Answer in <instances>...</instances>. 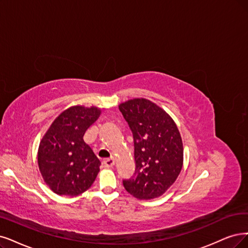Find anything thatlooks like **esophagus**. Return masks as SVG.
<instances>
[{
  "label": "esophagus",
  "mask_w": 248,
  "mask_h": 248,
  "mask_svg": "<svg viewBox=\"0 0 248 248\" xmlns=\"http://www.w3.org/2000/svg\"><path fill=\"white\" fill-rule=\"evenodd\" d=\"M103 164L105 168H112L114 164H115V160L114 158H109V159H105L103 161Z\"/></svg>",
  "instance_id": "1"
}]
</instances>
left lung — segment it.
I'll use <instances>...</instances> for the list:
<instances>
[{"instance_id":"8db88e82","label":"left lung","mask_w":248,"mask_h":248,"mask_svg":"<svg viewBox=\"0 0 248 248\" xmlns=\"http://www.w3.org/2000/svg\"><path fill=\"white\" fill-rule=\"evenodd\" d=\"M133 133L136 170L124 180L134 197L161 196L177 180L183 167V142L172 118L150 100L136 98L118 106Z\"/></svg>"}]
</instances>
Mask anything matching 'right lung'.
<instances>
[{"mask_svg":"<svg viewBox=\"0 0 248 248\" xmlns=\"http://www.w3.org/2000/svg\"><path fill=\"white\" fill-rule=\"evenodd\" d=\"M97 107L72 106L56 117L40 142L38 163L42 177L58 195L78 196L93 184L100 160L85 143L88 127L99 117Z\"/></svg>","mask_w":248,"mask_h":248,"instance_id":"add662e5","label":"right lung"}]
</instances>
